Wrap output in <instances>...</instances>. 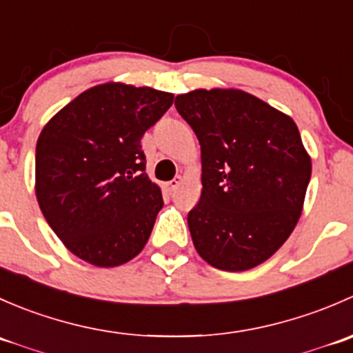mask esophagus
<instances>
[{"label":"esophagus","instance_id":"34e87169","mask_svg":"<svg viewBox=\"0 0 353 353\" xmlns=\"http://www.w3.org/2000/svg\"><path fill=\"white\" fill-rule=\"evenodd\" d=\"M181 176H177V177H174L172 181H169V183L165 184V188H167V191H170V193H172V191H176L177 190V186H179L181 184Z\"/></svg>","mask_w":353,"mask_h":353}]
</instances>
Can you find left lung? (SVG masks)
<instances>
[{
  "label": "left lung",
  "mask_w": 353,
  "mask_h": 353,
  "mask_svg": "<svg viewBox=\"0 0 353 353\" xmlns=\"http://www.w3.org/2000/svg\"><path fill=\"white\" fill-rule=\"evenodd\" d=\"M176 109L201 147V198L188 213L198 254L225 272L275 254L301 216L311 159L290 117L243 90H193Z\"/></svg>",
  "instance_id": "8db88e82"
}]
</instances>
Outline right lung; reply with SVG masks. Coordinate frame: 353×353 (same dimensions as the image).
I'll return each instance as SVG.
<instances>
[{"label":"right lung","instance_id":"obj_1","mask_svg":"<svg viewBox=\"0 0 353 353\" xmlns=\"http://www.w3.org/2000/svg\"><path fill=\"white\" fill-rule=\"evenodd\" d=\"M174 95L104 83L78 95L44 126L35 148V194L73 254L112 268L147 244L163 206L145 172L141 138Z\"/></svg>","mask_w":353,"mask_h":353}]
</instances>
